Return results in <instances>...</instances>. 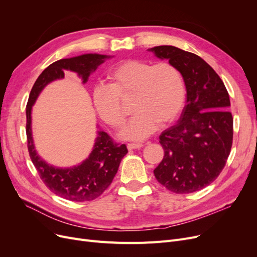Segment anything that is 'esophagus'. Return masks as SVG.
Wrapping results in <instances>:
<instances>
[{
	"instance_id": "obj_1",
	"label": "esophagus",
	"mask_w": 257,
	"mask_h": 257,
	"mask_svg": "<svg viewBox=\"0 0 257 257\" xmlns=\"http://www.w3.org/2000/svg\"><path fill=\"white\" fill-rule=\"evenodd\" d=\"M143 146L142 143H128L127 144V150L132 151V150H139Z\"/></svg>"
}]
</instances>
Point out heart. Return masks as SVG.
<instances>
[{
  "mask_svg": "<svg viewBox=\"0 0 257 257\" xmlns=\"http://www.w3.org/2000/svg\"><path fill=\"white\" fill-rule=\"evenodd\" d=\"M109 87L96 85L93 103L98 116L113 127L123 124L125 114L121 100L132 99L135 115L121 130L126 140L141 141L161 125L173 121L185 102V83L180 70L169 63L153 65L128 59L117 65L108 75Z\"/></svg>",
  "mask_w": 257,
  "mask_h": 257,
  "instance_id": "b5f03b06",
  "label": "heart"
}]
</instances>
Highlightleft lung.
Here are the masks:
<instances>
[{
    "label": "left lung",
    "instance_id": "1",
    "mask_svg": "<svg viewBox=\"0 0 257 257\" xmlns=\"http://www.w3.org/2000/svg\"><path fill=\"white\" fill-rule=\"evenodd\" d=\"M148 50L180 70L187 92L180 119L159 137L164 157L154 170L155 177L175 193L198 191L221 174L231 151L229 94L216 72L197 54L174 46Z\"/></svg>",
    "mask_w": 257,
    "mask_h": 257
}]
</instances>
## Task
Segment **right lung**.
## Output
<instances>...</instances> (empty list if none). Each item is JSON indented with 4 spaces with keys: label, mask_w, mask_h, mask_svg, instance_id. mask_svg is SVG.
<instances>
[{
    "label": "right lung",
    "mask_w": 257,
    "mask_h": 257,
    "mask_svg": "<svg viewBox=\"0 0 257 257\" xmlns=\"http://www.w3.org/2000/svg\"><path fill=\"white\" fill-rule=\"evenodd\" d=\"M109 57L111 56L90 53L59 59L42 72L29 95L26 106V134L31 161L45 185L56 195L69 201H92L101 195L111 185L122 158L127 154V149L125 144L114 142L105 132L98 131L93 151L80 164L67 168L48 164L35 151L31 130L32 106L48 83L65 77L66 70L77 73L82 82L85 83L91 73Z\"/></svg>",
    "instance_id": "right-lung-1"
}]
</instances>
